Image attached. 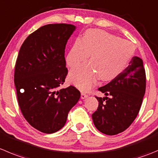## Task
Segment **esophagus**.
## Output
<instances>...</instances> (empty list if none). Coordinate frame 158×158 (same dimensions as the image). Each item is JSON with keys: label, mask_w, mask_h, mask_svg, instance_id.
Listing matches in <instances>:
<instances>
[{"label": "esophagus", "mask_w": 158, "mask_h": 158, "mask_svg": "<svg viewBox=\"0 0 158 158\" xmlns=\"http://www.w3.org/2000/svg\"><path fill=\"white\" fill-rule=\"evenodd\" d=\"M87 97H88V95L85 94V93H81V99H85V98H87Z\"/></svg>", "instance_id": "34e87169"}]
</instances>
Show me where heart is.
<instances>
[{
	"mask_svg": "<svg viewBox=\"0 0 158 158\" xmlns=\"http://www.w3.org/2000/svg\"><path fill=\"white\" fill-rule=\"evenodd\" d=\"M91 54V62H85L72 70L69 80L82 91L89 89L99 79L109 81L118 76L126 69L134 54L131 42L110 33L90 29L82 40L77 39L66 56L71 68L86 60Z\"/></svg>",
	"mask_w": 158,
	"mask_h": 158,
	"instance_id": "obj_1",
	"label": "heart"
}]
</instances>
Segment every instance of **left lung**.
Returning <instances> with one entry per match:
<instances>
[{"instance_id": "left-lung-1", "label": "left lung", "mask_w": 158, "mask_h": 158, "mask_svg": "<svg viewBox=\"0 0 158 158\" xmlns=\"http://www.w3.org/2000/svg\"><path fill=\"white\" fill-rule=\"evenodd\" d=\"M145 89L143 60L134 56L123 73L98 89L106 96L96 97L99 106L92 115L96 129L106 135H116L127 129L140 111Z\"/></svg>"}]
</instances>
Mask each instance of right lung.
<instances>
[{"mask_svg":"<svg viewBox=\"0 0 158 158\" xmlns=\"http://www.w3.org/2000/svg\"><path fill=\"white\" fill-rule=\"evenodd\" d=\"M76 27L44 25L31 34L20 48L15 70L18 102L25 120L45 134L65 126L80 92L70 85L59 89L68 74L65 48Z\"/></svg>","mask_w":158,"mask_h":158,"instance_id":"add662e5","label":"right lung"}]
</instances>
